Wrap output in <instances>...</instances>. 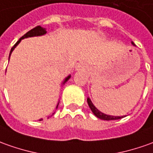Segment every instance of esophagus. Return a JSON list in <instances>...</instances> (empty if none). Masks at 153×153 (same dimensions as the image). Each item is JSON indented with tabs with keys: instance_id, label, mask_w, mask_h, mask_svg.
Returning <instances> with one entry per match:
<instances>
[{
	"instance_id": "1",
	"label": "esophagus",
	"mask_w": 153,
	"mask_h": 153,
	"mask_svg": "<svg viewBox=\"0 0 153 153\" xmlns=\"http://www.w3.org/2000/svg\"><path fill=\"white\" fill-rule=\"evenodd\" d=\"M85 65L84 63H79L78 66H77V70H85Z\"/></svg>"
}]
</instances>
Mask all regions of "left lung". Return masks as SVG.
<instances>
[{
	"label": "left lung",
	"mask_w": 153,
	"mask_h": 153,
	"mask_svg": "<svg viewBox=\"0 0 153 153\" xmlns=\"http://www.w3.org/2000/svg\"><path fill=\"white\" fill-rule=\"evenodd\" d=\"M87 102H88V105L90 106V110L92 111V112L94 113V115L95 116H97L98 118L101 119V120H118V119H121L123 118V116H108V115H105L102 112H100L99 111L98 109H96L94 105L92 104L91 100H90V98L87 99Z\"/></svg>",
	"instance_id": "8db88e82"
}]
</instances>
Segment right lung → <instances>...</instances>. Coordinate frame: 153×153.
Masks as SVG:
<instances>
[{
    "label": "right lung",
    "mask_w": 153,
    "mask_h": 153,
    "mask_svg": "<svg viewBox=\"0 0 153 153\" xmlns=\"http://www.w3.org/2000/svg\"><path fill=\"white\" fill-rule=\"evenodd\" d=\"M47 33L46 29L43 28V27H42L41 26H37V27H35L34 28H33L32 30H30L29 32H27V33H26V34H24L22 37L20 38L18 41L16 42V44L14 45V46L11 48V52H10V55H9V59H10V56H11V53H12V51L14 50V48H15L18 45V43H19L20 42H21V40L22 39H23V38H26V37H34V36H41V35H43V34H45V33ZM69 78H70V76H68L66 79H65V80H64V82H63V84L66 82V81H68V79H69ZM59 104H58V105H59ZM58 105H57V108H58ZM53 114H54V113H53ZM39 120H42V119H40Z\"/></svg>",
    "instance_id": "right-lung-1"
}]
</instances>
